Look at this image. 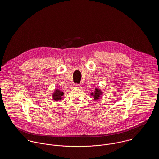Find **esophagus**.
<instances>
[{
    "label": "esophagus",
    "instance_id": "obj_1",
    "mask_svg": "<svg viewBox=\"0 0 159 159\" xmlns=\"http://www.w3.org/2000/svg\"><path fill=\"white\" fill-rule=\"evenodd\" d=\"M74 87H75V88H79L80 87V84H77V83H75V84H74Z\"/></svg>",
    "mask_w": 159,
    "mask_h": 159
}]
</instances>
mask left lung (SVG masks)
<instances>
[{"label":"left lung","instance_id":"8db88e82","mask_svg":"<svg viewBox=\"0 0 159 159\" xmlns=\"http://www.w3.org/2000/svg\"><path fill=\"white\" fill-rule=\"evenodd\" d=\"M91 95L94 96L95 99H99V97L100 96V95H102V93L99 89H96L95 93L93 92L91 93Z\"/></svg>","mask_w":159,"mask_h":159}]
</instances>
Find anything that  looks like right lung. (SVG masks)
Wrapping results in <instances>:
<instances>
[{
  "mask_svg": "<svg viewBox=\"0 0 159 159\" xmlns=\"http://www.w3.org/2000/svg\"><path fill=\"white\" fill-rule=\"evenodd\" d=\"M63 96V92L59 91L58 90H57L53 94V99L55 101H58L61 100L62 98V96Z\"/></svg>",
  "mask_w": 159,
  "mask_h": 159,
  "instance_id": "obj_1",
  "label": "right lung"
}]
</instances>
